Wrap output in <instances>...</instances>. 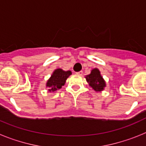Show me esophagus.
Listing matches in <instances>:
<instances>
[{
    "label": "esophagus",
    "mask_w": 146,
    "mask_h": 146,
    "mask_svg": "<svg viewBox=\"0 0 146 146\" xmlns=\"http://www.w3.org/2000/svg\"><path fill=\"white\" fill-rule=\"evenodd\" d=\"M82 73H83V72H82V71H80V72H77L76 74H78V75H82Z\"/></svg>",
    "instance_id": "34e87169"
}]
</instances>
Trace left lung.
Wrapping results in <instances>:
<instances>
[{"instance_id":"obj_1","label":"left lung","mask_w":146,"mask_h":146,"mask_svg":"<svg viewBox=\"0 0 146 146\" xmlns=\"http://www.w3.org/2000/svg\"><path fill=\"white\" fill-rule=\"evenodd\" d=\"M86 81L95 91H102L104 90V87L106 86L105 81L104 80L103 77H102L100 72L98 69H95L91 70V74L86 77Z\"/></svg>"}]
</instances>
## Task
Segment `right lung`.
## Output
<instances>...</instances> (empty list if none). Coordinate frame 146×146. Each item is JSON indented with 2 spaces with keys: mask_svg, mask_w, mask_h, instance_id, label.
<instances>
[{
  "mask_svg": "<svg viewBox=\"0 0 146 146\" xmlns=\"http://www.w3.org/2000/svg\"><path fill=\"white\" fill-rule=\"evenodd\" d=\"M72 74L71 71H64L61 69H55L51 75L50 79L47 80L46 86L48 87L49 91H55L61 88L65 84L66 80Z\"/></svg>",
  "mask_w": 146,
  "mask_h": 146,
  "instance_id": "add662e5",
  "label": "right lung"
}]
</instances>
